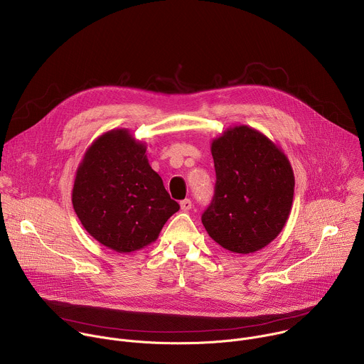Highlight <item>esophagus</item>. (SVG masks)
I'll return each instance as SVG.
<instances>
[{
	"instance_id": "esophagus-1",
	"label": "esophagus",
	"mask_w": 364,
	"mask_h": 364,
	"mask_svg": "<svg viewBox=\"0 0 364 364\" xmlns=\"http://www.w3.org/2000/svg\"><path fill=\"white\" fill-rule=\"evenodd\" d=\"M180 205H181V210H184V212H188L190 209H191V200L190 198H184V200H181V203H180Z\"/></svg>"
}]
</instances>
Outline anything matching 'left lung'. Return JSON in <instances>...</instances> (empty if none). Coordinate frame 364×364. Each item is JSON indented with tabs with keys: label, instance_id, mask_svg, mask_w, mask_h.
<instances>
[{
	"label": "left lung",
	"instance_id": "obj_1",
	"mask_svg": "<svg viewBox=\"0 0 364 364\" xmlns=\"http://www.w3.org/2000/svg\"><path fill=\"white\" fill-rule=\"evenodd\" d=\"M215 196L203 226L222 247L253 253L284 229L294 198V171L268 136L239 125L213 139Z\"/></svg>",
	"mask_w": 364,
	"mask_h": 364
}]
</instances>
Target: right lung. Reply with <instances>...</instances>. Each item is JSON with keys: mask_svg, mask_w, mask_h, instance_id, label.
Masks as SVG:
<instances>
[{"mask_svg": "<svg viewBox=\"0 0 364 364\" xmlns=\"http://www.w3.org/2000/svg\"><path fill=\"white\" fill-rule=\"evenodd\" d=\"M145 151L128 129H112L93 141L76 171L72 203L80 223L99 243L119 253L157 240L180 209Z\"/></svg>", "mask_w": 364, "mask_h": 364, "instance_id": "right-lung-1", "label": "right lung"}]
</instances>
